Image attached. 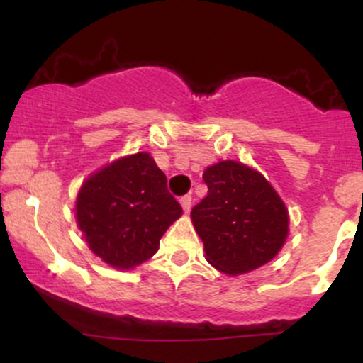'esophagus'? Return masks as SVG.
<instances>
[{"label":"esophagus","mask_w":363,"mask_h":363,"mask_svg":"<svg viewBox=\"0 0 363 363\" xmlns=\"http://www.w3.org/2000/svg\"><path fill=\"white\" fill-rule=\"evenodd\" d=\"M179 201H181L182 210H184L186 213H187V211L191 210V205H193V199H191V196H187V194H186V196H182V198L179 199Z\"/></svg>","instance_id":"34e87169"}]
</instances>
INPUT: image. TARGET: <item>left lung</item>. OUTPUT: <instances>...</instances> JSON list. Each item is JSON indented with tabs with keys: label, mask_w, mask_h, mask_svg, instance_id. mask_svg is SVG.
<instances>
[{
	"label": "left lung",
	"mask_w": 363,
	"mask_h": 363,
	"mask_svg": "<svg viewBox=\"0 0 363 363\" xmlns=\"http://www.w3.org/2000/svg\"><path fill=\"white\" fill-rule=\"evenodd\" d=\"M208 194L191 210L205 257L225 274L261 268L289 237V210L262 174L242 162L222 160L203 174Z\"/></svg>",
	"instance_id": "8db88e82"
}]
</instances>
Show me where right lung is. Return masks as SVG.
Listing matches in <instances>:
<instances>
[{"label":"right lung","mask_w":363,"mask_h":363,"mask_svg":"<svg viewBox=\"0 0 363 363\" xmlns=\"http://www.w3.org/2000/svg\"><path fill=\"white\" fill-rule=\"evenodd\" d=\"M74 210L90 251L118 269L150 259L182 215L148 152L121 157L91 174L78 191Z\"/></svg>","instance_id":"obj_1"}]
</instances>
